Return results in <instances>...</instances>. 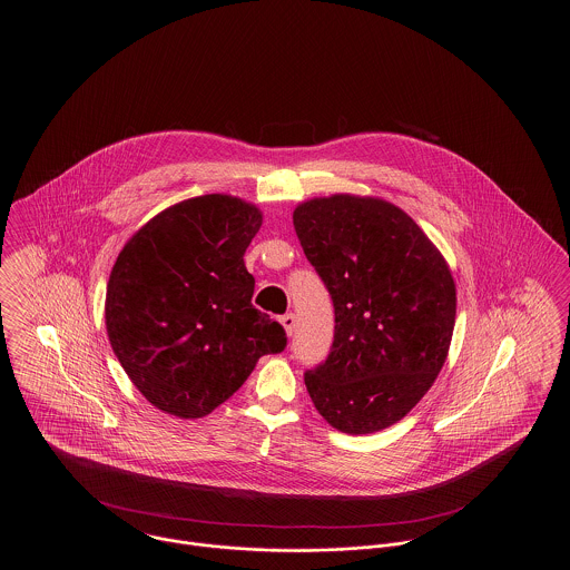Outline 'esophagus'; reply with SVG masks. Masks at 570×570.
<instances>
[{"label":"esophagus","mask_w":570,"mask_h":570,"mask_svg":"<svg viewBox=\"0 0 570 570\" xmlns=\"http://www.w3.org/2000/svg\"><path fill=\"white\" fill-rule=\"evenodd\" d=\"M279 323H282V326L286 328V333H288V335H293V333H295V325H297L295 314H284V316L279 318Z\"/></svg>","instance_id":"esophagus-1"}]
</instances>
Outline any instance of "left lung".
Listing matches in <instances>:
<instances>
[{
	"instance_id": "left-lung-1",
	"label": "left lung",
	"mask_w": 570,
	"mask_h": 570,
	"mask_svg": "<svg viewBox=\"0 0 570 570\" xmlns=\"http://www.w3.org/2000/svg\"><path fill=\"white\" fill-rule=\"evenodd\" d=\"M293 224L335 309L333 346L305 372L307 393L344 434L391 428L446 361L458 309L451 269L419 224L382 198H312Z\"/></svg>"
}]
</instances>
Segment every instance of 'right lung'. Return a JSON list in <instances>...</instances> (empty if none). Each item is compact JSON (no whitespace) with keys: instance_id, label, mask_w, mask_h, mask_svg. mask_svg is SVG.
Listing matches in <instances>:
<instances>
[{"instance_id":"obj_1","label":"right lung","mask_w":570,"mask_h":570,"mask_svg":"<svg viewBox=\"0 0 570 570\" xmlns=\"http://www.w3.org/2000/svg\"><path fill=\"white\" fill-rule=\"evenodd\" d=\"M263 224L228 194L181 200L119 252L105 303L112 353L163 412L200 419L226 402L286 331L252 305L244 254Z\"/></svg>"}]
</instances>
